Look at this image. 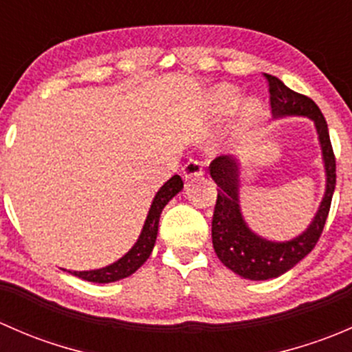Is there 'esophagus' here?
<instances>
[{"label": "esophagus", "instance_id": "1", "mask_svg": "<svg viewBox=\"0 0 352 352\" xmlns=\"http://www.w3.org/2000/svg\"><path fill=\"white\" fill-rule=\"evenodd\" d=\"M202 163L197 160H189V162L184 165L182 168V177L184 180H196L199 177H202Z\"/></svg>", "mask_w": 352, "mask_h": 352}]
</instances>
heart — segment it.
<instances>
[{"label":"heart","instance_id":"1","mask_svg":"<svg viewBox=\"0 0 352 352\" xmlns=\"http://www.w3.org/2000/svg\"><path fill=\"white\" fill-rule=\"evenodd\" d=\"M236 108V117L233 122V133L236 136L250 131L255 124L261 120L262 113H264V107H262L258 98H245L242 102V94L236 87L232 85H219L212 90L211 94V109L212 112L218 117L230 116L235 112Z\"/></svg>","mask_w":352,"mask_h":352}]
</instances>
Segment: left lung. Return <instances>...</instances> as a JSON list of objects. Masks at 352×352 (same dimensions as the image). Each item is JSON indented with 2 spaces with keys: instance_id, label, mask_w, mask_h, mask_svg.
<instances>
[{
  "instance_id": "left-lung-1",
  "label": "left lung",
  "mask_w": 352,
  "mask_h": 352,
  "mask_svg": "<svg viewBox=\"0 0 352 352\" xmlns=\"http://www.w3.org/2000/svg\"><path fill=\"white\" fill-rule=\"evenodd\" d=\"M271 94V109L274 119L307 117L315 124L318 144L325 170V192L314 219L305 232L294 239L276 242L255 233L247 225L240 208V173L242 163L236 156L225 155L212 160L209 165L212 180L218 186L214 214H212V247L219 261L250 281H267L293 269L314 250L324 230L336 189V158L330 144L327 122L311 98L289 90L279 78L265 74Z\"/></svg>"
}]
</instances>
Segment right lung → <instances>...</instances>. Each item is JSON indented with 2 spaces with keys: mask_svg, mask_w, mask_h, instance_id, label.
<instances>
[{
  "mask_svg": "<svg viewBox=\"0 0 352 352\" xmlns=\"http://www.w3.org/2000/svg\"><path fill=\"white\" fill-rule=\"evenodd\" d=\"M184 189V182L180 175H173L172 179L166 180L158 192L155 194L153 202L148 211L146 221H144L143 230H141L140 236H138L136 243L129 248L127 254H124L119 261L112 262V264L105 265L100 269H91V271H67L74 274L76 278L85 279L90 283H98V285H105V283H116L119 279L129 278L131 274L138 271L148 257L153 252L156 235H158V225H160V216H162L163 208L172 201L180 190ZM66 271V269H65Z\"/></svg>",
  "mask_w": 352,
  "mask_h": 352,
  "instance_id": "add662e5",
  "label": "right lung"
}]
</instances>
